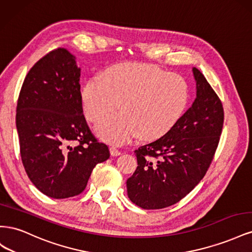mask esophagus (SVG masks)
I'll return each mask as SVG.
<instances>
[{
  "instance_id": "esophagus-1",
  "label": "esophagus",
  "mask_w": 252,
  "mask_h": 252,
  "mask_svg": "<svg viewBox=\"0 0 252 252\" xmlns=\"http://www.w3.org/2000/svg\"><path fill=\"white\" fill-rule=\"evenodd\" d=\"M110 155H111L112 157H118V156L122 155V152H121L116 146H111V147H110Z\"/></svg>"
}]
</instances>
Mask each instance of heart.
<instances>
[{"label":"heart","instance_id":"obj_1","mask_svg":"<svg viewBox=\"0 0 252 252\" xmlns=\"http://www.w3.org/2000/svg\"><path fill=\"white\" fill-rule=\"evenodd\" d=\"M189 98L187 82L147 64L127 63L114 66L87 82L82 91L86 117L97 122L116 111L123 112L106 118L96 126L105 141L123 144L140 135L156 140L168 132L184 112Z\"/></svg>","mask_w":252,"mask_h":252}]
</instances>
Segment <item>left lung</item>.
I'll list each match as a JSON object with an SVG mask.
<instances>
[{
	"instance_id": "1",
	"label": "left lung",
	"mask_w": 252,
	"mask_h": 252,
	"mask_svg": "<svg viewBox=\"0 0 252 252\" xmlns=\"http://www.w3.org/2000/svg\"><path fill=\"white\" fill-rule=\"evenodd\" d=\"M194 102L162 138L134 151L138 167L126 182L130 201L162 209L185 197L207 172L224 123L222 102L203 73L192 68Z\"/></svg>"
}]
</instances>
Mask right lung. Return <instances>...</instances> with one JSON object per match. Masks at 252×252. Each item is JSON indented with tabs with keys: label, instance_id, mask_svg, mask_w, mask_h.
I'll return each instance as SVG.
<instances>
[{
	"label": "right lung",
	"instance_id": "obj_1",
	"mask_svg": "<svg viewBox=\"0 0 252 252\" xmlns=\"http://www.w3.org/2000/svg\"><path fill=\"white\" fill-rule=\"evenodd\" d=\"M80 77L75 57L55 49L29 70L18 98L23 166L32 184L53 199L80 194L95 165L110 156L83 114Z\"/></svg>",
	"mask_w": 252,
	"mask_h": 252
}]
</instances>
